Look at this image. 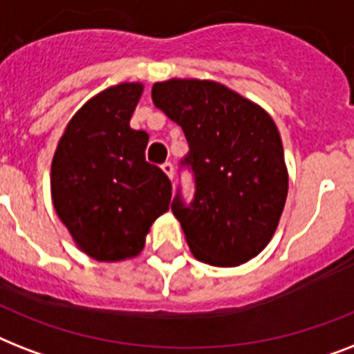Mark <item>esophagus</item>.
<instances>
[{
  "mask_svg": "<svg viewBox=\"0 0 354 354\" xmlns=\"http://www.w3.org/2000/svg\"><path fill=\"white\" fill-rule=\"evenodd\" d=\"M161 169H163V172L172 180V176H174V165H172L171 161H165V163L161 165Z\"/></svg>",
  "mask_w": 354,
  "mask_h": 354,
  "instance_id": "esophagus-1",
  "label": "esophagus"
}]
</instances>
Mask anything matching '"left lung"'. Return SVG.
Here are the masks:
<instances>
[{"mask_svg":"<svg viewBox=\"0 0 354 354\" xmlns=\"http://www.w3.org/2000/svg\"><path fill=\"white\" fill-rule=\"evenodd\" d=\"M152 101L180 124L193 174V200L182 187L171 204L191 252L213 266H239L263 252L288 193L283 143L263 108L211 80L156 82Z\"/></svg>","mask_w":354,"mask_h":354,"instance_id":"8db88e82","label":"left lung"}]
</instances>
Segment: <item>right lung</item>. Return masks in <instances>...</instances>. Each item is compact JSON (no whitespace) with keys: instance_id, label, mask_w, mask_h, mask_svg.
Masks as SVG:
<instances>
[{"instance_id":"add662e5","label":"right lung","mask_w":354,"mask_h":354,"mask_svg":"<svg viewBox=\"0 0 354 354\" xmlns=\"http://www.w3.org/2000/svg\"><path fill=\"white\" fill-rule=\"evenodd\" d=\"M141 91V84L124 82L86 102L53 158L58 218L97 261L138 255L152 222L171 204V180L145 160L149 133L130 128Z\"/></svg>"}]
</instances>
